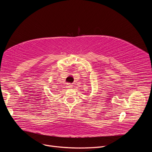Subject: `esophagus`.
I'll return each instance as SVG.
<instances>
[{
  "mask_svg": "<svg viewBox=\"0 0 152 152\" xmlns=\"http://www.w3.org/2000/svg\"><path fill=\"white\" fill-rule=\"evenodd\" d=\"M67 88H72L73 87V85L72 84H70V83H67Z\"/></svg>",
  "mask_w": 152,
  "mask_h": 152,
  "instance_id": "1",
  "label": "esophagus"
}]
</instances>
